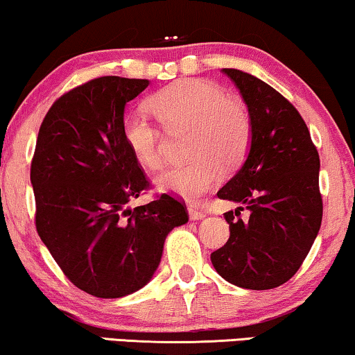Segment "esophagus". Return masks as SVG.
<instances>
[{
	"label": "esophagus",
	"instance_id": "34e87169",
	"mask_svg": "<svg viewBox=\"0 0 355 355\" xmlns=\"http://www.w3.org/2000/svg\"><path fill=\"white\" fill-rule=\"evenodd\" d=\"M188 214H190V219H203L206 216V213H203V211L195 208V206H188Z\"/></svg>",
	"mask_w": 355,
	"mask_h": 355
}]
</instances>
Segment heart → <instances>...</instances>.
Returning a JSON list of instances; mask_svg holds the SVG:
<instances>
[{"instance_id":"1","label":"heart","mask_w":355,"mask_h":355,"mask_svg":"<svg viewBox=\"0 0 355 355\" xmlns=\"http://www.w3.org/2000/svg\"><path fill=\"white\" fill-rule=\"evenodd\" d=\"M149 106L170 132L191 134L188 157L193 160L160 175L157 183L165 191L198 200L219 182L223 167H241L249 154L252 119L248 106L209 80L185 78L170 83L150 98ZM123 139L142 167H162L160 134L146 118L125 116Z\"/></svg>"}]
</instances>
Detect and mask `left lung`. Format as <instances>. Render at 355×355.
<instances>
[{
  "label": "left lung",
  "mask_w": 355,
  "mask_h": 355,
  "mask_svg": "<svg viewBox=\"0 0 355 355\" xmlns=\"http://www.w3.org/2000/svg\"><path fill=\"white\" fill-rule=\"evenodd\" d=\"M223 71L248 105L252 142L248 160L218 191L241 206L224 213L230 239L211 262L232 285L270 290L298 272L320 231V155L302 114L284 95L245 71ZM244 209L250 216L242 220Z\"/></svg>",
  "instance_id": "1"
}]
</instances>
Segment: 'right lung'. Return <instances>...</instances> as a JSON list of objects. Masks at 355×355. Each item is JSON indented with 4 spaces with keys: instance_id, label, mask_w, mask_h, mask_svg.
I'll return each instance as SVG.
<instances>
[{
    "instance_id": "add662e5",
    "label": "right lung",
    "mask_w": 355,
    "mask_h": 355,
    "mask_svg": "<svg viewBox=\"0 0 355 355\" xmlns=\"http://www.w3.org/2000/svg\"><path fill=\"white\" fill-rule=\"evenodd\" d=\"M147 87L100 77L64 93L40 124L31 162L35 230L71 284L98 298L142 288L165 237L188 221L185 203L168 193L125 208L150 188L123 139L125 103Z\"/></svg>"
}]
</instances>
